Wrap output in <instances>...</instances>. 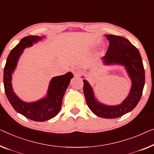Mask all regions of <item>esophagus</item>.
I'll return each mask as SVG.
<instances>
[{"label": "esophagus", "mask_w": 154, "mask_h": 154, "mask_svg": "<svg viewBox=\"0 0 154 154\" xmlns=\"http://www.w3.org/2000/svg\"><path fill=\"white\" fill-rule=\"evenodd\" d=\"M71 72L73 73V75H74L75 76H79L82 73V71L80 70V68L77 67H73L71 68Z\"/></svg>", "instance_id": "esophagus-1"}]
</instances>
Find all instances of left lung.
I'll return each instance as SVG.
<instances>
[{
  "label": "left lung",
  "instance_id": "left-lung-1",
  "mask_svg": "<svg viewBox=\"0 0 154 154\" xmlns=\"http://www.w3.org/2000/svg\"><path fill=\"white\" fill-rule=\"evenodd\" d=\"M109 41L106 54L102 57L106 64L118 63L125 66L132 81L129 95L120 105L106 106L95 100L91 87L84 79V93L89 109L96 116L103 118H117L132 111L138 104L143 94L145 75L139 50L122 36L106 35Z\"/></svg>",
  "mask_w": 154,
  "mask_h": 154
}]
</instances>
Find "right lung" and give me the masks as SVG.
I'll use <instances>...</instances> for the list:
<instances>
[{"mask_svg": "<svg viewBox=\"0 0 154 154\" xmlns=\"http://www.w3.org/2000/svg\"><path fill=\"white\" fill-rule=\"evenodd\" d=\"M41 36H28L23 38L20 43L11 50L4 68L3 83L5 92L9 102L15 111L29 120L44 122L54 118L60 111L64 93L73 77L72 72L53 77L50 83L46 98L38 102L26 103L23 102L14 93L11 88V73L15 69L18 59L26 47L32 46L33 43L41 40Z\"/></svg>", "mask_w": 154, "mask_h": 154, "instance_id": "add662e5", "label": "right lung"}]
</instances>
